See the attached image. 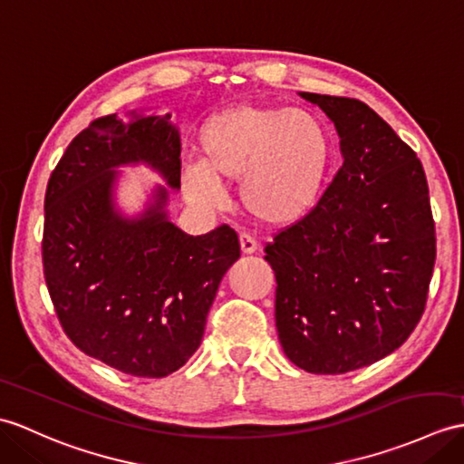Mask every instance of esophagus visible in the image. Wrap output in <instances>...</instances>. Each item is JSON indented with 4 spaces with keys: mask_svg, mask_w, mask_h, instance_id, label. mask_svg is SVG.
<instances>
[{
    "mask_svg": "<svg viewBox=\"0 0 464 464\" xmlns=\"http://www.w3.org/2000/svg\"><path fill=\"white\" fill-rule=\"evenodd\" d=\"M239 241H241V251L245 255H251V253H255L258 249L256 239H255L253 235H249V233H241L239 235Z\"/></svg>",
    "mask_w": 464,
    "mask_h": 464,
    "instance_id": "1",
    "label": "esophagus"
}]
</instances>
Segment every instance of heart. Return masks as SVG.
Instances as JSON below:
<instances>
[{"instance_id":"b5f03b06","label":"heart","mask_w":464,"mask_h":464,"mask_svg":"<svg viewBox=\"0 0 464 464\" xmlns=\"http://www.w3.org/2000/svg\"><path fill=\"white\" fill-rule=\"evenodd\" d=\"M201 166L186 186L203 206H219L221 183L239 178L241 206L266 223H290L314 206L330 164V138L304 109L237 104L208 118L198 140Z\"/></svg>"}]
</instances>
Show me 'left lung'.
Returning <instances> with one entry per match:
<instances>
[{"mask_svg": "<svg viewBox=\"0 0 464 464\" xmlns=\"http://www.w3.org/2000/svg\"><path fill=\"white\" fill-rule=\"evenodd\" d=\"M340 136L343 164L303 219L265 246L286 358L346 373L395 352L421 320L437 239L421 161L382 116L346 96L300 92Z\"/></svg>", "mask_w": 464, "mask_h": 464, "instance_id": "8db88e82", "label": "left lung"}]
</instances>
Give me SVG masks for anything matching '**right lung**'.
I'll return each instance as SVG.
<instances>
[{
  "label": "right lung",
  "instance_id": "right-lung-1",
  "mask_svg": "<svg viewBox=\"0 0 464 464\" xmlns=\"http://www.w3.org/2000/svg\"><path fill=\"white\" fill-rule=\"evenodd\" d=\"M179 134L166 116H101L74 136L45 191L43 275L64 334L81 352L136 378H166L199 348L208 312L241 256L229 225L186 235L160 188L142 218L112 206L116 166L146 161L179 188Z\"/></svg>",
  "mask_w": 464,
  "mask_h": 464
}]
</instances>
